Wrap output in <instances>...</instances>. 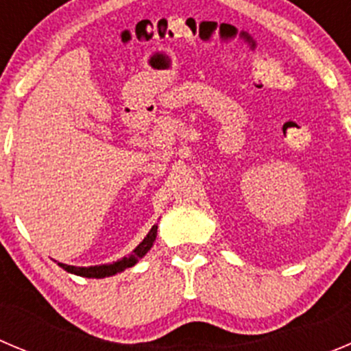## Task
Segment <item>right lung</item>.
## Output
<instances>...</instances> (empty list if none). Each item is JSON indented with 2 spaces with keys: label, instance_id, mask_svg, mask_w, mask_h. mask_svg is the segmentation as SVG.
Segmentation results:
<instances>
[{
  "label": "right lung",
  "instance_id": "1",
  "mask_svg": "<svg viewBox=\"0 0 351 351\" xmlns=\"http://www.w3.org/2000/svg\"><path fill=\"white\" fill-rule=\"evenodd\" d=\"M156 236H157V226H154L152 229H150V232L145 236L143 241H141L134 250H132V254L129 255V257H122L121 261L113 262V264H101V266H90V267H77V266H68V264L59 262V266H61L64 271H68V273L77 274V276H84V278L113 276V274L121 273V271L128 269V267H132L141 257H143V255H147V252L154 246Z\"/></svg>",
  "mask_w": 351,
  "mask_h": 351
}]
</instances>
